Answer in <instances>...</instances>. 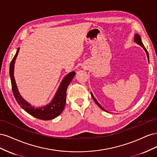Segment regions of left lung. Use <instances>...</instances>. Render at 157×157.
<instances>
[{"mask_svg": "<svg viewBox=\"0 0 157 157\" xmlns=\"http://www.w3.org/2000/svg\"><path fill=\"white\" fill-rule=\"evenodd\" d=\"M134 41L136 42L137 44H138L139 45H140V46H141L142 47H143L144 48V49L145 50V52H146V54H147V58H148V60H149V54H148V52H147V49L145 48V46H144V45L143 44V43H142V42H141V37H140V36L138 35V34H136V35H135V37H134ZM91 96H92V98H93V99L94 100V101L96 102V103H97V105L100 107L101 109H103V111H106L105 109H104L102 107H101V105H100V104H99L98 101H97V100L96 99H95V98L94 97V96H93V94L91 93Z\"/></svg>", "mask_w": 157, "mask_h": 157, "instance_id": "left-lung-1", "label": "left lung"}]
</instances>
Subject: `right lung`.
Listing matches in <instances>:
<instances>
[{"label": "right lung", "mask_w": 157, "mask_h": 157, "mask_svg": "<svg viewBox=\"0 0 157 157\" xmlns=\"http://www.w3.org/2000/svg\"><path fill=\"white\" fill-rule=\"evenodd\" d=\"M20 48L17 50L16 54L13 58L11 61L10 65V76L11 79L12 89L17 103L20 105L22 109L29 114V115L33 116L34 117L39 118L43 121H48L53 119L62 113L66 103V93H67V89L69 83L73 78L75 75V72L73 71L68 75H67L63 79L61 82L60 86L56 92V96H54L53 100L45 107L35 108L32 107L29 103H27L24 100L19 93L16 84L15 82V79L13 77V69H14V63L16 59V57L18 54Z\"/></svg>", "instance_id": "obj_1"}]
</instances>
